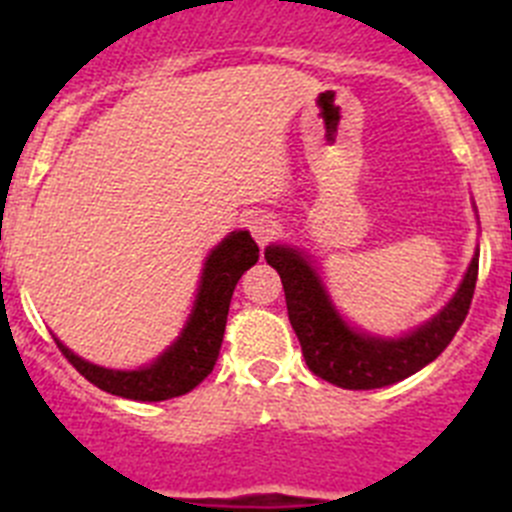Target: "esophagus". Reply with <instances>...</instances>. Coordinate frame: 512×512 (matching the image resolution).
<instances>
[{
	"label": "esophagus",
	"instance_id": "34e87169",
	"mask_svg": "<svg viewBox=\"0 0 512 512\" xmlns=\"http://www.w3.org/2000/svg\"><path fill=\"white\" fill-rule=\"evenodd\" d=\"M248 230H251V235L256 238L259 246H266L279 233V223L271 215H256L248 220Z\"/></svg>",
	"mask_w": 512,
	"mask_h": 512
}]
</instances>
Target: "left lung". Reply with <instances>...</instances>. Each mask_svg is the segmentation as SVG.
<instances>
[{"label":"left lung","mask_w":512,"mask_h":512,"mask_svg":"<svg viewBox=\"0 0 512 512\" xmlns=\"http://www.w3.org/2000/svg\"><path fill=\"white\" fill-rule=\"evenodd\" d=\"M264 256L282 277L289 323L310 372L343 390L387 387L438 359L467 318L479 269L477 253L456 295L428 323L402 338H377L354 330L338 315L320 277L297 248L269 246Z\"/></svg>","instance_id":"obj_1"}]
</instances>
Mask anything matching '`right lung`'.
<instances>
[{
  "instance_id": "obj_1",
  "label": "right lung",
  "mask_w": 512,
  "mask_h": 512,
  "mask_svg": "<svg viewBox=\"0 0 512 512\" xmlns=\"http://www.w3.org/2000/svg\"><path fill=\"white\" fill-rule=\"evenodd\" d=\"M256 261H259V246L253 243L248 230L230 233L207 256L200 292L194 300L187 328L151 366H143L135 372H115V369L89 364L56 338L58 348L81 377L110 395L138 402H161L187 395L212 372L220 356V346H223L233 289L243 277V271L251 269Z\"/></svg>"
}]
</instances>
